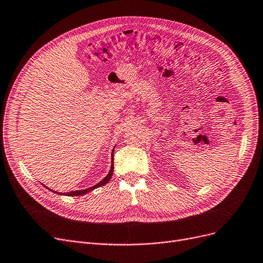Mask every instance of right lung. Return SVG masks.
Instances as JSON below:
<instances>
[{"instance_id":"obj_1","label":"right lung","mask_w":263,"mask_h":263,"mask_svg":"<svg viewBox=\"0 0 263 263\" xmlns=\"http://www.w3.org/2000/svg\"><path fill=\"white\" fill-rule=\"evenodd\" d=\"M114 149H115V148H114ZM114 149H112V152H111V164H110V170H109V172L107 173V175L102 179L101 181H99L97 185H95V186H92V187H89V188H87V189H83V190H75V191H71V192H57V191H53V190H51V189H49V188H47L46 186L44 185V187H46L47 189H49V190H51V191H53L54 193H58V195H61V196H68V197H78V196H83V195H86V193H88V192H90V191H92V190H95V189H97V188H99V187H102V186H104L105 184H107V182L110 180V178H111V175H112V172H114Z\"/></svg>"}]
</instances>
